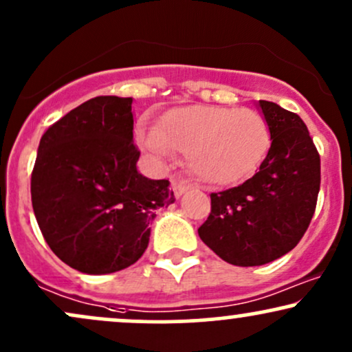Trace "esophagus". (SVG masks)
Here are the masks:
<instances>
[{"mask_svg": "<svg viewBox=\"0 0 352 352\" xmlns=\"http://www.w3.org/2000/svg\"><path fill=\"white\" fill-rule=\"evenodd\" d=\"M188 188H190V184H187V182H182V180L172 182V190H173V193H175L177 198L182 197V195L187 192Z\"/></svg>", "mask_w": 352, "mask_h": 352, "instance_id": "1", "label": "esophagus"}]
</instances>
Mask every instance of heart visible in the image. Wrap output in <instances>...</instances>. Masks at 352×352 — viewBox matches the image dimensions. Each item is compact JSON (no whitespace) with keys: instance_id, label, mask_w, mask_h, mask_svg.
<instances>
[{"instance_id":"b5f03b06","label":"heart","mask_w":352,"mask_h":352,"mask_svg":"<svg viewBox=\"0 0 352 352\" xmlns=\"http://www.w3.org/2000/svg\"><path fill=\"white\" fill-rule=\"evenodd\" d=\"M142 142L157 157L185 154L205 184L230 185L257 170L269 152L270 128L254 109L197 104L168 111Z\"/></svg>"}]
</instances>
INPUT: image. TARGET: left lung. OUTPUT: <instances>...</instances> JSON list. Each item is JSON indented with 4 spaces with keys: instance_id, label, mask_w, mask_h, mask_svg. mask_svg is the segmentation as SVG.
<instances>
[{
    "instance_id": "obj_1",
    "label": "left lung",
    "mask_w": 352,
    "mask_h": 352,
    "mask_svg": "<svg viewBox=\"0 0 352 352\" xmlns=\"http://www.w3.org/2000/svg\"><path fill=\"white\" fill-rule=\"evenodd\" d=\"M270 149L244 184L211 193V213L198 228L203 243L241 267L272 262L300 243L320 192V154L298 114L259 101Z\"/></svg>"
}]
</instances>
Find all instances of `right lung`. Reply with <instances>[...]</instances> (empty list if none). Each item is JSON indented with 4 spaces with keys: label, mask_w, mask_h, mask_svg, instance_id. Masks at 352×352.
Masks as SVG:
<instances>
[{
    "label": "right lung",
    "mask_w": 352,
    "mask_h": 352,
    "mask_svg": "<svg viewBox=\"0 0 352 352\" xmlns=\"http://www.w3.org/2000/svg\"><path fill=\"white\" fill-rule=\"evenodd\" d=\"M133 98L96 96L41 138L31 175L32 208L45 243L83 274L133 265L147 249L149 224L175 201L168 180L135 168Z\"/></svg>",
    "instance_id": "right-lung-1"
}]
</instances>
